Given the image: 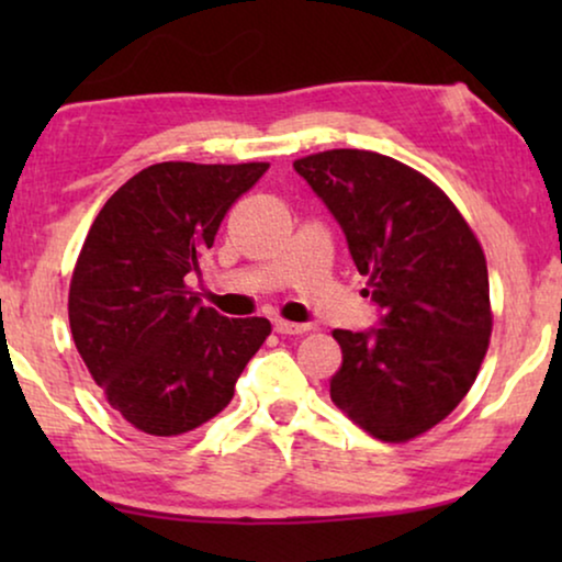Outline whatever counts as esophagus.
Returning a JSON list of instances; mask_svg holds the SVG:
<instances>
[{
    "mask_svg": "<svg viewBox=\"0 0 562 562\" xmlns=\"http://www.w3.org/2000/svg\"><path fill=\"white\" fill-rule=\"evenodd\" d=\"M273 329L279 335H304L310 333V325H296V322H286V319H276Z\"/></svg>",
    "mask_w": 562,
    "mask_h": 562,
    "instance_id": "obj_1",
    "label": "esophagus"
}]
</instances>
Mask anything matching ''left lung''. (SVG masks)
<instances>
[{
  "label": "left lung",
  "mask_w": 562,
  "mask_h": 562,
  "mask_svg": "<svg viewBox=\"0 0 562 562\" xmlns=\"http://www.w3.org/2000/svg\"><path fill=\"white\" fill-rule=\"evenodd\" d=\"M294 171L340 225L379 310V327L333 333L342 366L329 396L379 440H412L463 402L486 356L481 245L432 181L381 153L325 150Z\"/></svg>",
  "instance_id": "8db88e82"
}]
</instances>
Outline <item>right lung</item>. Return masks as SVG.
<instances>
[{"label":"right lung","instance_id":"add662e5","mask_svg":"<svg viewBox=\"0 0 562 562\" xmlns=\"http://www.w3.org/2000/svg\"><path fill=\"white\" fill-rule=\"evenodd\" d=\"M266 171L148 166L106 199L83 240L68 291L76 350L145 435H183L220 414L271 335L268 319L222 317L187 286L229 206Z\"/></svg>","mask_w":562,"mask_h":562}]
</instances>
